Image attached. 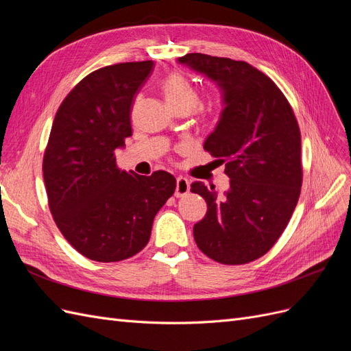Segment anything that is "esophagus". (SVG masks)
<instances>
[{
    "label": "esophagus",
    "instance_id": "1",
    "mask_svg": "<svg viewBox=\"0 0 351 351\" xmlns=\"http://www.w3.org/2000/svg\"><path fill=\"white\" fill-rule=\"evenodd\" d=\"M190 190V182L186 177H177V184H176V196L177 197H183L189 193Z\"/></svg>",
    "mask_w": 351,
    "mask_h": 351
}]
</instances>
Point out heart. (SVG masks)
<instances>
[{
    "instance_id": "heart-1",
    "label": "heart",
    "mask_w": 351,
    "mask_h": 351,
    "mask_svg": "<svg viewBox=\"0 0 351 351\" xmlns=\"http://www.w3.org/2000/svg\"><path fill=\"white\" fill-rule=\"evenodd\" d=\"M162 92L173 110H186L187 112L199 107L200 95L183 74L173 73L162 82Z\"/></svg>"
}]
</instances>
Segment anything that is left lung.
<instances>
[{
    "label": "left lung",
    "instance_id": "left-lung-1",
    "mask_svg": "<svg viewBox=\"0 0 351 351\" xmlns=\"http://www.w3.org/2000/svg\"><path fill=\"white\" fill-rule=\"evenodd\" d=\"M178 62L218 83L226 107L204 149L226 164L230 189L218 196L192 183L206 200L193 227L197 247L224 265H243L267 253L285 230L303 182L302 139L291 105L267 74L246 61L186 54Z\"/></svg>",
    "mask_w": 351,
    "mask_h": 351
}]
</instances>
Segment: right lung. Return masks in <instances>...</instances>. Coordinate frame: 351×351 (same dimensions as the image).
<instances>
[{
  "label": "right lung",
  "instance_id": "add662e5",
  "mask_svg": "<svg viewBox=\"0 0 351 351\" xmlns=\"http://www.w3.org/2000/svg\"><path fill=\"white\" fill-rule=\"evenodd\" d=\"M154 61L95 70L61 102L42 171L48 205L61 234L83 256L119 262L139 253L156 212L173 196L176 178L117 167L115 151L132 136L130 110Z\"/></svg>",
  "mask_w": 351,
  "mask_h": 351
}]
</instances>
